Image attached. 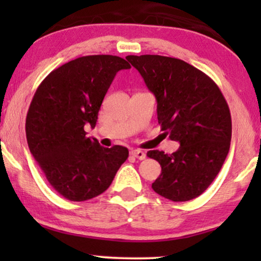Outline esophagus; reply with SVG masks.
I'll list each match as a JSON object with an SVG mask.
<instances>
[{"label":"esophagus","mask_w":261,"mask_h":261,"mask_svg":"<svg viewBox=\"0 0 261 261\" xmlns=\"http://www.w3.org/2000/svg\"><path fill=\"white\" fill-rule=\"evenodd\" d=\"M131 155H134L135 158H137V160H145L146 158V153L143 151H141V149H131Z\"/></svg>","instance_id":"34e87169"}]
</instances>
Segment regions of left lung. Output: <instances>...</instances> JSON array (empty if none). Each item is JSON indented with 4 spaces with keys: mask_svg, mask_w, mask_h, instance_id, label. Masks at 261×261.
<instances>
[{
    "mask_svg": "<svg viewBox=\"0 0 261 261\" xmlns=\"http://www.w3.org/2000/svg\"><path fill=\"white\" fill-rule=\"evenodd\" d=\"M126 60L154 94L162 131L180 143L172 154L147 152L162 167L152 189L172 201L195 199L214 181L228 154V104L207 74L182 60L161 55H128Z\"/></svg>",
    "mask_w": 261,
    "mask_h": 261,
    "instance_id": "8db88e82",
    "label": "left lung"
}]
</instances>
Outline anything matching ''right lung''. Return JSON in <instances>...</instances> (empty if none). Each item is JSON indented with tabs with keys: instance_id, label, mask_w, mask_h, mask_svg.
Listing matches in <instances>:
<instances>
[{
	"instance_id": "right-lung-1",
	"label": "right lung",
	"mask_w": 261,
	"mask_h": 261,
	"mask_svg": "<svg viewBox=\"0 0 261 261\" xmlns=\"http://www.w3.org/2000/svg\"><path fill=\"white\" fill-rule=\"evenodd\" d=\"M127 68L119 56H82L47 74L33 97L25 120L29 149L50 185L70 201L104 193L127 160L126 147L106 148L85 131L97 124L115 74Z\"/></svg>"
}]
</instances>
